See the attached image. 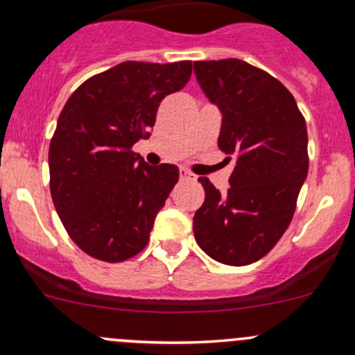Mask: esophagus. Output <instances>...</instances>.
Instances as JSON below:
<instances>
[{
  "label": "esophagus",
  "instance_id": "obj_1",
  "mask_svg": "<svg viewBox=\"0 0 355 355\" xmlns=\"http://www.w3.org/2000/svg\"><path fill=\"white\" fill-rule=\"evenodd\" d=\"M191 178H194V175L185 170V168H180V180H191Z\"/></svg>",
  "mask_w": 355,
  "mask_h": 355
}]
</instances>
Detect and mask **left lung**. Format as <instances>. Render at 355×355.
<instances>
[{"instance_id": "left-lung-1", "label": "left lung", "mask_w": 355, "mask_h": 355, "mask_svg": "<svg viewBox=\"0 0 355 355\" xmlns=\"http://www.w3.org/2000/svg\"><path fill=\"white\" fill-rule=\"evenodd\" d=\"M194 71L223 114L218 148L237 159L225 194L199 178L196 241L218 263L245 266L273 249L295 213L309 168L306 120L280 80L247 62H196Z\"/></svg>"}]
</instances>
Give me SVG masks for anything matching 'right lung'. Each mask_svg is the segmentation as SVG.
I'll use <instances>...</instances> for the list:
<instances>
[{
  "mask_svg": "<svg viewBox=\"0 0 355 355\" xmlns=\"http://www.w3.org/2000/svg\"><path fill=\"white\" fill-rule=\"evenodd\" d=\"M191 73L192 62H123L87 78L63 106L49 189L67 234L89 256L121 263L148 245L178 168L149 166L132 146L149 137L159 103Z\"/></svg>",
  "mask_w": 355,
  "mask_h": 355,
  "instance_id": "right-lung-1",
  "label": "right lung"
}]
</instances>
